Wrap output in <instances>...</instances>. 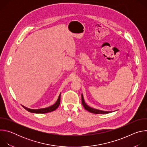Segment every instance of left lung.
Listing matches in <instances>:
<instances>
[{
	"instance_id": "8db88e82",
	"label": "left lung",
	"mask_w": 147,
	"mask_h": 147,
	"mask_svg": "<svg viewBox=\"0 0 147 147\" xmlns=\"http://www.w3.org/2000/svg\"><path fill=\"white\" fill-rule=\"evenodd\" d=\"M81 100H82V104L83 107H84L85 109H86L87 111H88V112L92 113H95V114H107V113H109L112 112V111H102V110H99V109H95L93 108H91L90 107H89L88 105L86 104V103L85 102L84 99L83 95L82 94H81Z\"/></svg>"
}]
</instances>
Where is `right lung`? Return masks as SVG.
Instances as JSON below:
<instances>
[{
	"label": "right lung",
	"instance_id": "1",
	"mask_svg": "<svg viewBox=\"0 0 147 147\" xmlns=\"http://www.w3.org/2000/svg\"><path fill=\"white\" fill-rule=\"evenodd\" d=\"M60 94H61V93L60 94L56 102L53 105H51V107H49L48 108H42V109H32L28 108H27V107H26L23 105H22V106L25 109H26L27 111H28L31 113H49V112L55 111L58 108V107L59 106V104H60Z\"/></svg>",
	"mask_w": 147,
	"mask_h": 147
}]
</instances>
